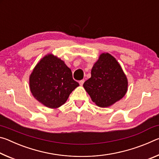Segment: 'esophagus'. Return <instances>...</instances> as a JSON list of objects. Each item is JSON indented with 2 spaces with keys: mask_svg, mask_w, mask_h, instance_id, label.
<instances>
[{
  "mask_svg": "<svg viewBox=\"0 0 159 159\" xmlns=\"http://www.w3.org/2000/svg\"><path fill=\"white\" fill-rule=\"evenodd\" d=\"M84 82H85V80H84V79L80 80V81H79V84H80V85H83V83H84Z\"/></svg>",
  "mask_w": 159,
  "mask_h": 159,
  "instance_id": "esophagus-1",
  "label": "esophagus"
}]
</instances>
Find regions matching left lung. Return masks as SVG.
Returning a JSON list of instances; mask_svg holds the SVG:
<instances>
[{
    "label": "left lung",
    "mask_w": 159,
    "mask_h": 159,
    "mask_svg": "<svg viewBox=\"0 0 159 159\" xmlns=\"http://www.w3.org/2000/svg\"><path fill=\"white\" fill-rule=\"evenodd\" d=\"M83 87L93 102L100 107H107L125 95L128 80L120 64L109 53H103L94 64L91 77Z\"/></svg>",
    "instance_id": "1"
}]
</instances>
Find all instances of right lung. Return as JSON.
<instances>
[{"mask_svg":"<svg viewBox=\"0 0 159 159\" xmlns=\"http://www.w3.org/2000/svg\"><path fill=\"white\" fill-rule=\"evenodd\" d=\"M29 80L34 98L52 109L65 103L71 93L79 85L73 79L71 69L51 54L38 63Z\"/></svg>","mask_w":159,"mask_h":159,"instance_id":"add662e5","label":"right lung"}]
</instances>
